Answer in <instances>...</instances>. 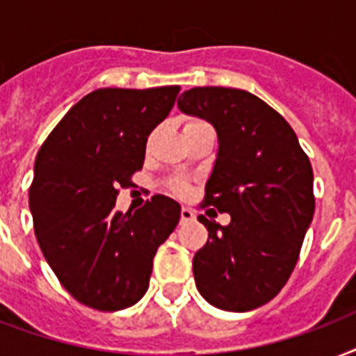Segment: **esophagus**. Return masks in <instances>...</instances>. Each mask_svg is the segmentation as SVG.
Wrapping results in <instances>:
<instances>
[{
	"label": "esophagus",
	"instance_id": "obj_1",
	"mask_svg": "<svg viewBox=\"0 0 356 356\" xmlns=\"http://www.w3.org/2000/svg\"><path fill=\"white\" fill-rule=\"evenodd\" d=\"M195 220V214L192 209H188V207H183L181 209V223H188V222H194Z\"/></svg>",
	"mask_w": 356,
	"mask_h": 356
}]
</instances>
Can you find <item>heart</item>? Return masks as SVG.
Instances as JSON below:
<instances>
[{"label":"heart","mask_w":356,"mask_h":356,"mask_svg":"<svg viewBox=\"0 0 356 356\" xmlns=\"http://www.w3.org/2000/svg\"><path fill=\"white\" fill-rule=\"evenodd\" d=\"M201 123H205V122H201V120H190V122H186L184 129L195 127V125H201ZM153 140H155V133L149 134V138H147V145L153 144ZM173 190H175L177 194H184V192H186V186H184L183 183H175V184H173Z\"/></svg>","instance_id":"1"}]
</instances>
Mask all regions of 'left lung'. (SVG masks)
Listing matches in <instances>:
<instances>
[{"instance_id": "obj_1", "label": "left lung", "mask_w": 356, "mask_h": 356, "mask_svg": "<svg viewBox=\"0 0 356 356\" xmlns=\"http://www.w3.org/2000/svg\"><path fill=\"white\" fill-rule=\"evenodd\" d=\"M177 105L211 122L220 142L200 207L231 214L229 225L197 216L209 240L194 254L195 286L218 309H259L290 279L314 216L309 156L290 123L245 90L197 86Z\"/></svg>"}]
</instances>
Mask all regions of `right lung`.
Masks as SVG:
<instances>
[{
	"label": "right lung",
	"mask_w": 356,
	"mask_h": 356,
	"mask_svg": "<svg viewBox=\"0 0 356 356\" xmlns=\"http://www.w3.org/2000/svg\"><path fill=\"white\" fill-rule=\"evenodd\" d=\"M179 90L90 92L38 149L29 188L36 240L60 284L90 309L114 312L140 301L156 249L177 227L181 207L164 195L133 214L114 205L120 186L142 170L147 136Z\"/></svg>",
	"instance_id": "add662e5"
}]
</instances>
